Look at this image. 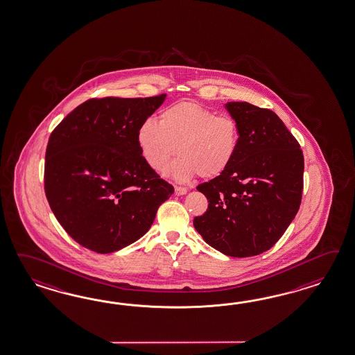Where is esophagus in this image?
Returning a JSON list of instances; mask_svg holds the SVG:
<instances>
[{
	"label": "esophagus",
	"instance_id": "34e87169",
	"mask_svg": "<svg viewBox=\"0 0 355 355\" xmlns=\"http://www.w3.org/2000/svg\"><path fill=\"white\" fill-rule=\"evenodd\" d=\"M186 192H187L186 187H181V186H175V187H174V193L178 195V196H180V195H184Z\"/></svg>",
	"mask_w": 355,
	"mask_h": 355
}]
</instances>
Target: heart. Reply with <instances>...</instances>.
Here are the masks:
<instances>
[{"mask_svg": "<svg viewBox=\"0 0 355 355\" xmlns=\"http://www.w3.org/2000/svg\"><path fill=\"white\" fill-rule=\"evenodd\" d=\"M137 141L145 162L157 173H166L178 146L181 157L174 163V177L187 181L198 174L209 180L225 173L232 164L240 130L231 116L183 101L166 107L159 123L144 121Z\"/></svg>", "mask_w": 355, "mask_h": 355, "instance_id": "1", "label": "heart"}]
</instances>
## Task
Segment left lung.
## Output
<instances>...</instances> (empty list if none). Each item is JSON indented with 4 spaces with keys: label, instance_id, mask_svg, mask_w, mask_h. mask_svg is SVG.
Masks as SVG:
<instances>
[{
    "label": "left lung",
    "instance_id": "8db88e82",
    "mask_svg": "<svg viewBox=\"0 0 355 355\" xmlns=\"http://www.w3.org/2000/svg\"><path fill=\"white\" fill-rule=\"evenodd\" d=\"M240 144L225 173L196 187L209 201L193 225L228 257L248 258L269 250L300 208L304 156L297 139L276 113L249 103H228Z\"/></svg>",
    "mask_w": 355,
    "mask_h": 355
}]
</instances>
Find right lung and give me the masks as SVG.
<instances>
[{"instance_id": "1", "label": "right lung", "mask_w": 355, "mask_h": 355, "mask_svg": "<svg viewBox=\"0 0 355 355\" xmlns=\"http://www.w3.org/2000/svg\"><path fill=\"white\" fill-rule=\"evenodd\" d=\"M165 95L95 97L52 130L46 148L44 193L52 213L80 246L121 250L146 234L174 192L141 154L139 125Z\"/></svg>"}]
</instances>
